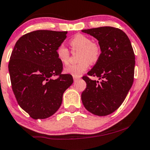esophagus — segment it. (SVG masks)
<instances>
[{
  "instance_id": "obj_1",
  "label": "esophagus",
  "mask_w": 150,
  "mask_h": 150,
  "mask_svg": "<svg viewBox=\"0 0 150 150\" xmlns=\"http://www.w3.org/2000/svg\"><path fill=\"white\" fill-rule=\"evenodd\" d=\"M73 78H74V81H76L77 80H78L80 78V77H79V76H73Z\"/></svg>"
}]
</instances>
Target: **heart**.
Instances as JSON below:
<instances>
[{
    "instance_id": "heart-1",
    "label": "heart",
    "mask_w": 150,
    "mask_h": 150,
    "mask_svg": "<svg viewBox=\"0 0 150 150\" xmlns=\"http://www.w3.org/2000/svg\"><path fill=\"white\" fill-rule=\"evenodd\" d=\"M70 45L72 51H79V62L76 64L69 65L64 69L66 74L74 76H80L88 68L90 64H95L101 55L100 46L97 43L93 42L89 37L77 33L70 40ZM56 56L62 64L67 65L69 64L70 52L64 44L59 45L56 49Z\"/></svg>"
}]
</instances>
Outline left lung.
<instances>
[{
  "label": "left lung",
  "instance_id": "1",
  "mask_svg": "<svg viewBox=\"0 0 150 150\" xmlns=\"http://www.w3.org/2000/svg\"><path fill=\"white\" fill-rule=\"evenodd\" d=\"M99 41L101 55L92 69L90 76L82 77L86 83L81 100L89 112L107 116L117 110L125 101L134 81L135 56L126 33L111 26L82 30Z\"/></svg>",
  "mask_w": 150,
  "mask_h": 150
}]
</instances>
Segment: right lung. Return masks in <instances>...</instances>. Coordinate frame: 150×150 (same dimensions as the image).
Returning a JSON list of instances; mask_svg holds the SVG:
<instances>
[{"label":"right lung","mask_w":150,"mask_h":150,"mask_svg":"<svg viewBox=\"0 0 150 150\" xmlns=\"http://www.w3.org/2000/svg\"><path fill=\"white\" fill-rule=\"evenodd\" d=\"M67 34L34 30L21 37L11 53L8 70L13 91L19 106L34 120L56 113L64 92L73 83L71 75L62 74L63 64L56 56Z\"/></svg>","instance_id":"1"}]
</instances>
